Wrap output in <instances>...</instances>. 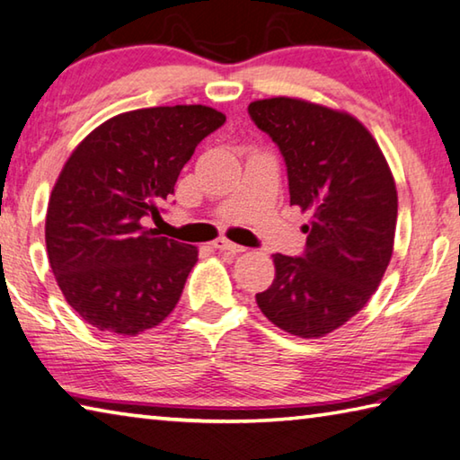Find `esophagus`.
I'll use <instances>...</instances> for the list:
<instances>
[{"label": "esophagus", "mask_w": 460, "mask_h": 460, "mask_svg": "<svg viewBox=\"0 0 460 460\" xmlns=\"http://www.w3.org/2000/svg\"><path fill=\"white\" fill-rule=\"evenodd\" d=\"M214 248H217V251H220V252H228V254H238V252H244V251H246L244 246L230 243L228 238H217V240H214Z\"/></svg>", "instance_id": "obj_1"}]
</instances>
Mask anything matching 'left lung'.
I'll return each instance as SVG.
<instances>
[{"instance_id":"1","label":"left lung","mask_w":460,"mask_h":460,"mask_svg":"<svg viewBox=\"0 0 460 460\" xmlns=\"http://www.w3.org/2000/svg\"><path fill=\"white\" fill-rule=\"evenodd\" d=\"M248 114L279 146L291 206L312 214L301 257L273 254L275 279L257 293L267 318L320 338L357 315L394 254L397 190L377 140L355 116L297 97H269Z\"/></svg>"}]
</instances>
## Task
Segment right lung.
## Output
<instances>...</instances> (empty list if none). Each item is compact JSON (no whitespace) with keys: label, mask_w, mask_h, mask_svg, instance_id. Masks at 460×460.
<instances>
[{"label":"right lung","mask_w":460,"mask_h":460,"mask_svg":"<svg viewBox=\"0 0 460 460\" xmlns=\"http://www.w3.org/2000/svg\"><path fill=\"white\" fill-rule=\"evenodd\" d=\"M226 122L208 105L124 111L97 126L52 187L49 262L60 291L93 328L137 336L175 310L198 248L161 236V220L195 146Z\"/></svg>","instance_id":"add662e5"}]
</instances>
